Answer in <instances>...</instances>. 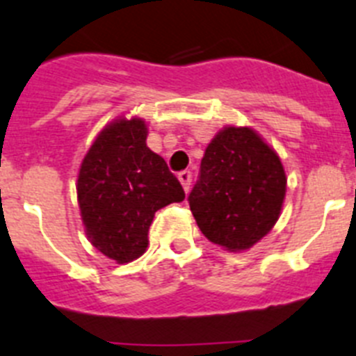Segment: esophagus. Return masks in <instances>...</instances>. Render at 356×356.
<instances>
[{
	"mask_svg": "<svg viewBox=\"0 0 356 356\" xmlns=\"http://www.w3.org/2000/svg\"><path fill=\"white\" fill-rule=\"evenodd\" d=\"M179 182L182 184V188H184V191H190V184H191V172L190 170H184V172H181L179 174Z\"/></svg>",
	"mask_w": 356,
	"mask_h": 356,
	"instance_id": "esophagus-1",
	"label": "esophagus"
}]
</instances>
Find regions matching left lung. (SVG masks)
<instances>
[{
  "instance_id": "left-lung-1",
  "label": "left lung",
  "mask_w": 356,
  "mask_h": 356,
  "mask_svg": "<svg viewBox=\"0 0 356 356\" xmlns=\"http://www.w3.org/2000/svg\"><path fill=\"white\" fill-rule=\"evenodd\" d=\"M286 195L280 156L251 127L227 125L200 161L190 209L209 242L245 252L276 225Z\"/></svg>"
}]
</instances>
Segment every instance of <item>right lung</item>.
Segmentation results:
<instances>
[{
	"instance_id": "1",
	"label": "right lung",
	"mask_w": 356,
	"mask_h": 356,
	"mask_svg": "<svg viewBox=\"0 0 356 356\" xmlns=\"http://www.w3.org/2000/svg\"><path fill=\"white\" fill-rule=\"evenodd\" d=\"M147 136L143 118L118 116L98 132L76 175L86 236L120 265L147 251L157 209L184 200L181 182L147 147Z\"/></svg>"
}]
</instances>
